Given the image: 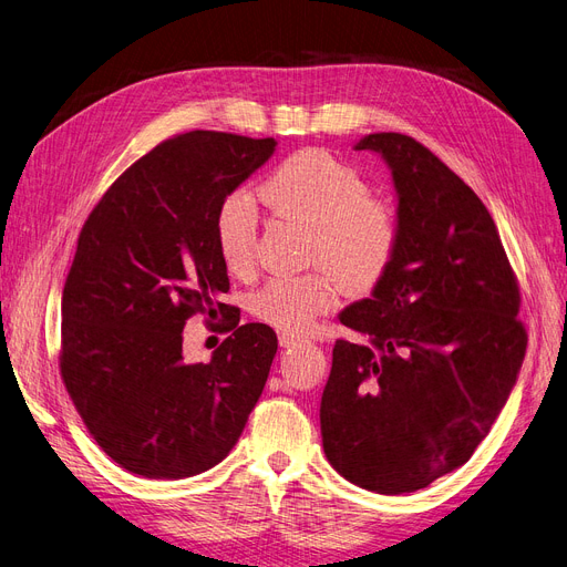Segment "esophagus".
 Returning a JSON list of instances; mask_svg holds the SVG:
<instances>
[{"label": "esophagus", "instance_id": "34e87169", "mask_svg": "<svg viewBox=\"0 0 567 567\" xmlns=\"http://www.w3.org/2000/svg\"><path fill=\"white\" fill-rule=\"evenodd\" d=\"M278 341H280V346H282V348H289V346H295L299 339L295 337V333H280Z\"/></svg>", "mask_w": 567, "mask_h": 567}]
</instances>
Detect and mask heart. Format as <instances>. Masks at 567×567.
I'll return each instance as SVG.
<instances>
[{"mask_svg": "<svg viewBox=\"0 0 567 567\" xmlns=\"http://www.w3.org/2000/svg\"><path fill=\"white\" fill-rule=\"evenodd\" d=\"M272 215L310 228L308 261L329 266L350 291H369L394 264L402 240L396 209L369 196V182L352 165L322 150L285 158L259 186ZM259 243L257 205L245 194L228 196L215 217V245L230 272L255 266ZM339 280L318 270L280 276L251 295V312L276 329L303 333L339 303Z\"/></svg>", "mask_w": 567, "mask_h": 567, "instance_id": "heart-1", "label": "heart"}]
</instances>
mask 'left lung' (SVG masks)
I'll return each instance as SVG.
<instances>
[{
  "label": "left lung",
  "mask_w": 567,
  "mask_h": 567,
  "mask_svg": "<svg viewBox=\"0 0 567 567\" xmlns=\"http://www.w3.org/2000/svg\"><path fill=\"white\" fill-rule=\"evenodd\" d=\"M400 196L388 276L341 312L358 341L333 346L322 446L360 488L402 495L463 467L491 432L526 358L520 291L497 226L427 146L373 133Z\"/></svg>",
  "instance_id": "left-lung-1"
}]
</instances>
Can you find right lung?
<instances>
[{
  "label": "right lung",
  "mask_w": 567,
  "mask_h": 567,
  "mask_svg": "<svg viewBox=\"0 0 567 567\" xmlns=\"http://www.w3.org/2000/svg\"><path fill=\"white\" fill-rule=\"evenodd\" d=\"M276 140L192 131L161 142L104 192L62 289L58 367L97 446L146 478L200 474L228 455L266 385L278 337L221 303L215 217ZM223 316L207 365H186L181 329ZM209 322V320H207Z\"/></svg>",
  "instance_id": "add662e5"
}]
</instances>
